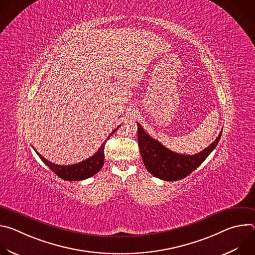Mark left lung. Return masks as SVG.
Wrapping results in <instances>:
<instances>
[{
    "label": "left lung",
    "mask_w": 255,
    "mask_h": 255,
    "mask_svg": "<svg viewBox=\"0 0 255 255\" xmlns=\"http://www.w3.org/2000/svg\"><path fill=\"white\" fill-rule=\"evenodd\" d=\"M137 126L138 145L145 167L152 175L167 181L185 178L192 173L215 149L222 135L221 131L216 140L203 151L195 155H187L169 150L159 141L150 137L138 122Z\"/></svg>",
    "instance_id": "left-lung-1"
}]
</instances>
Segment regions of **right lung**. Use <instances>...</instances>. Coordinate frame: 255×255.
Masks as SVG:
<instances>
[{
  "label": "right lung",
  "instance_id": "obj_1",
  "mask_svg": "<svg viewBox=\"0 0 255 255\" xmlns=\"http://www.w3.org/2000/svg\"><path fill=\"white\" fill-rule=\"evenodd\" d=\"M119 127L120 126H118L116 129H114L110 134H109L107 140L118 130ZM107 140H105L103 142L102 146L99 148V150L93 156H91L90 158H88L82 162H79L76 164H70V165H59V164L52 163V162L48 161L47 159H45L35 149L34 150L40 157V159L60 178L64 179V180H83V179H86V178H89V177L95 175L103 167L104 159H105L104 149H105V144H106Z\"/></svg>",
  "mask_w": 255,
  "mask_h": 255
}]
</instances>
